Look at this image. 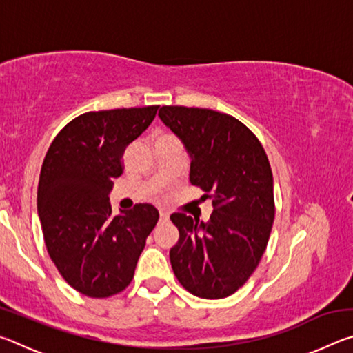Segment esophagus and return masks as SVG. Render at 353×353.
<instances>
[{
  "mask_svg": "<svg viewBox=\"0 0 353 353\" xmlns=\"http://www.w3.org/2000/svg\"><path fill=\"white\" fill-rule=\"evenodd\" d=\"M168 216H170L168 212H163V210H160V221H166V219H168Z\"/></svg>",
  "mask_w": 353,
  "mask_h": 353,
  "instance_id": "1",
  "label": "esophagus"
}]
</instances>
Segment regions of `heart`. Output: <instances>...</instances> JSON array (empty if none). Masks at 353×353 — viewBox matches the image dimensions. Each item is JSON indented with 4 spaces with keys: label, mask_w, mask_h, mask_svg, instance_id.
<instances>
[{
    "label": "heart",
    "mask_w": 353,
    "mask_h": 353,
    "mask_svg": "<svg viewBox=\"0 0 353 353\" xmlns=\"http://www.w3.org/2000/svg\"><path fill=\"white\" fill-rule=\"evenodd\" d=\"M165 140H177L174 135L168 132H159L155 135V141H165Z\"/></svg>",
    "instance_id": "heart-1"
}]
</instances>
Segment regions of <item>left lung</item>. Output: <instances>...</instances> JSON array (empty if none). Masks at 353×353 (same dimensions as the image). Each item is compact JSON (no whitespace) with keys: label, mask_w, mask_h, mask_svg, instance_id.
<instances>
[{"label":"left lung","mask_w":353,"mask_h":353,"mask_svg":"<svg viewBox=\"0 0 353 353\" xmlns=\"http://www.w3.org/2000/svg\"><path fill=\"white\" fill-rule=\"evenodd\" d=\"M159 117L183 141L190 182L213 205L207 223L171 214L179 229L172 271L191 294L227 297L252 276L270 240L276 214L270 160L252 130L227 113L163 105Z\"/></svg>","instance_id":"left-lung-1"}]
</instances>
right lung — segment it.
I'll list each match as a JSON object with an SVG mask.
<instances>
[{
	"instance_id": "1",
	"label": "right lung",
	"mask_w": 353,
	"mask_h": 353,
	"mask_svg": "<svg viewBox=\"0 0 353 353\" xmlns=\"http://www.w3.org/2000/svg\"><path fill=\"white\" fill-rule=\"evenodd\" d=\"M159 105L87 112L52 140L37 190V210L52 263L71 288L104 299L132 282L157 208L137 204L113 216L112 179L123 174V154L145 132Z\"/></svg>"
}]
</instances>
